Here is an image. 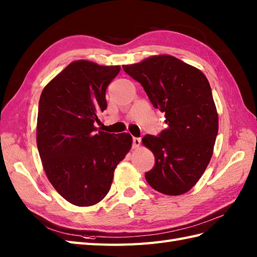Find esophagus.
Returning a JSON list of instances; mask_svg holds the SVG:
<instances>
[{
    "instance_id": "obj_1",
    "label": "esophagus",
    "mask_w": 257,
    "mask_h": 257,
    "mask_svg": "<svg viewBox=\"0 0 257 257\" xmlns=\"http://www.w3.org/2000/svg\"><path fill=\"white\" fill-rule=\"evenodd\" d=\"M141 145V139L133 138V148H138Z\"/></svg>"
}]
</instances>
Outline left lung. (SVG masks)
<instances>
[{"instance_id":"8db88e82","label":"left lung","mask_w":257,"mask_h":257,"mask_svg":"<svg viewBox=\"0 0 257 257\" xmlns=\"http://www.w3.org/2000/svg\"><path fill=\"white\" fill-rule=\"evenodd\" d=\"M123 70L140 82L167 128L142 142L155 156L145 174L154 189L169 196L190 190L212 156L219 121L210 84L203 73L173 56H153Z\"/></svg>"}]
</instances>
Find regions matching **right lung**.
I'll return each instance as SVG.
<instances>
[{
	"instance_id": "add662e5",
	"label": "right lung",
	"mask_w": 257,
	"mask_h": 257,
	"mask_svg": "<svg viewBox=\"0 0 257 257\" xmlns=\"http://www.w3.org/2000/svg\"><path fill=\"white\" fill-rule=\"evenodd\" d=\"M119 66L73 61L44 88L38 105L37 148L50 184L67 201L93 206L109 192L114 169L132 136L96 130L107 85Z\"/></svg>"
}]
</instances>
